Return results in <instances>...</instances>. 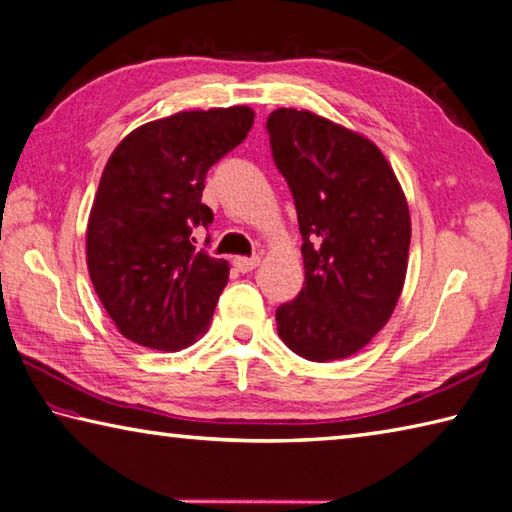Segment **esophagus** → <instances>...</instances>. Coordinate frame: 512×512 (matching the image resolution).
Returning <instances> with one entry per match:
<instances>
[{
  "label": "esophagus",
  "instance_id": "34e87169",
  "mask_svg": "<svg viewBox=\"0 0 512 512\" xmlns=\"http://www.w3.org/2000/svg\"><path fill=\"white\" fill-rule=\"evenodd\" d=\"M233 264L237 270H242V273H248V270H253L257 264H259V257L253 255V257H235Z\"/></svg>",
  "mask_w": 512,
  "mask_h": 512
}]
</instances>
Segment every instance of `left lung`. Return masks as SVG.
I'll list each match as a JSON object with an SVG mask.
<instances>
[{
  "instance_id": "8db88e82",
  "label": "left lung",
  "mask_w": 512,
  "mask_h": 512,
  "mask_svg": "<svg viewBox=\"0 0 512 512\" xmlns=\"http://www.w3.org/2000/svg\"><path fill=\"white\" fill-rule=\"evenodd\" d=\"M270 153L293 195L304 255V288L277 306V333L308 362L362 350L402 293L408 204L373 142L308 110L268 115Z\"/></svg>"
}]
</instances>
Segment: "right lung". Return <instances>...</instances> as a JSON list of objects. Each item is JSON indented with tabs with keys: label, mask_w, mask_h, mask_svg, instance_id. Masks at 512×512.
<instances>
[{
	"label": "right lung",
	"mask_w": 512,
	"mask_h": 512,
	"mask_svg": "<svg viewBox=\"0 0 512 512\" xmlns=\"http://www.w3.org/2000/svg\"><path fill=\"white\" fill-rule=\"evenodd\" d=\"M253 119L248 106L188 110L139 126L110 155L86 257L99 302L130 342L179 350L206 333L230 268L195 248L193 230L213 224L204 179Z\"/></svg>",
	"instance_id": "right-lung-1"
}]
</instances>
